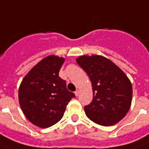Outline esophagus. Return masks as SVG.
Returning <instances> with one entry per match:
<instances>
[{
	"label": "esophagus",
	"mask_w": 149,
	"mask_h": 149,
	"mask_svg": "<svg viewBox=\"0 0 149 149\" xmlns=\"http://www.w3.org/2000/svg\"><path fill=\"white\" fill-rule=\"evenodd\" d=\"M74 94H75L76 97H78L79 95V91H76L75 92H74Z\"/></svg>",
	"instance_id": "34e87169"
}]
</instances>
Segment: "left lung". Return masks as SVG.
<instances>
[{
  "mask_svg": "<svg viewBox=\"0 0 149 149\" xmlns=\"http://www.w3.org/2000/svg\"><path fill=\"white\" fill-rule=\"evenodd\" d=\"M76 62L91 79L93 100L84 107L94 123L111 126L125 118L132 102L131 82L120 68L102 55H82Z\"/></svg>",
  "mask_w": 149,
  "mask_h": 149,
  "instance_id": "left-lung-1",
  "label": "left lung"
}]
</instances>
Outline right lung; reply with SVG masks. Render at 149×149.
<instances>
[{
	"instance_id": "obj_1",
	"label": "right lung",
	"mask_w": 149,
	"mask_h": 149,
	"mask_svg": "<svg viewBox=\"0 0 149 149\" xmlns=\"http://www.w3.org/2000/svg\"><path fill=\"white\" fill-rule=\"evenodd\" d=\"M65 58L49 55L33 67L19 88V103L31 123L46 129L61 120L67 104L75 97L58 76Z\"/></svg>"
}]
</instances>
